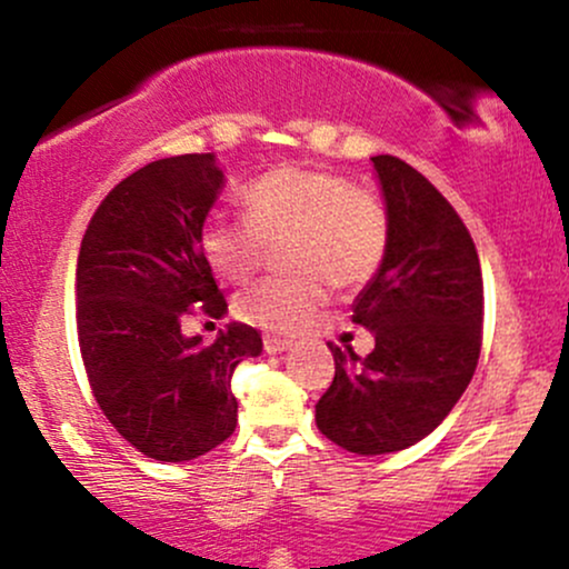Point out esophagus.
<instances>
[{
	"mask_svg": "<svg viewBox=\"0 0 569 569\" xmlns=\"http://www.w3.org/2000/svg\"><path fill=\"white\" fill-rule=\"evenodd\" d=\"M291 345H293V339H280V337H270V335L264 337L267 352H283V350H289Z\"/></svg>",
	"mask_w": 569,
	"mask_h": 569,
	"instance_id": "obj_1",
	"label": "esophagus"
}]
</instances>
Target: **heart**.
Listing matches in <instances>:
<instances>
[{"label": "heart", "mask_w": 569, "mask_h": 569, "mask_svg": "<svg viewBox=\"0 0 569 569\" xmlns=\"http://www.w3.org/2000/svg\"><path fill=\"white\" fill-rule=\"evenodd\" d=\"M246 219L211 217L200 243L219 276L243 283L283 248L297 276L270 278L234 299L240 321L291 337L316 318L329 283L342 291L367 286L390 248V213L375 189L323 168L280 166L243 189Z\"/></svg>", "instance_id": "1"}]
</instances>
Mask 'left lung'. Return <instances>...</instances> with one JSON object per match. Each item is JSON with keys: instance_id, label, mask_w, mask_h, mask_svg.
<instances>
[{"instance_id": "obj_1", "label": "left lung", "mask_w": 569, "mask_h": 569, "mask_svg": "<svg viewBox=\"0 0 569 569\" xmlns=\"http://www.w3.org/2000/svg\"><path fill=\"white\" fill-rule=\"evenodd\" d=\"M390 213V248L352 305V323L375 335L358 356L329 342L335 380L316 403V426L356 455L407 449L466 393L481 352L485 283L473 238L452 202L393 154L371 158Z\"/></svg>"}]
</instances>
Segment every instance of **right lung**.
I'll list each match as a JSON object with an SVG mask.
<instances>
[{
	"label": "right lung",
	"mask_w": 569,
	"mask_h": 569,
	"mask_svg": "<svg viewBox=\"0 0 569 569\" xmlns=\"http://www.w3.org/2000/svg\"><path fill=\"white\" fill-rule=\"evenodd\" d=\"M224 187L213 152L154 160L96 208L77 257V339L107 420L141 455L184 462L238 426L232 375L262 335L227 326L211 345L187 318H221L224 293L202 253V221Z\"/></svg>",
	"instance_id": "obj_1"
}]
</instances>
